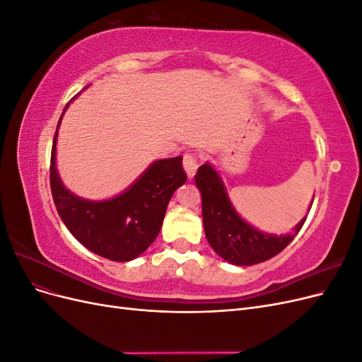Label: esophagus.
I'll return each mask as SVG.
<instances>
[{
	"label": "esophagus",
	"mask_w": 362,
	"mask_h": 362,
	"mask_svg": "<svg viewBox=\"0 0 362 362\" xmlns=\"http://www.w3.org/2000/svg\"><path fill=\"white\" fill-rule=\"evenodd\" d=\"M182 166L185 173H187V177L193 178L196 175V170H198V157L194 154H185L182 158Z\"/></svg>",
	"instance_id": "obj_1"
}]
</instances>
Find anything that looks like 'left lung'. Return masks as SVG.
<instances>
[{"instance_id": "left-lung-1", "label": "left lung", "mask_w": 362, "mask_h": 362, "mask_svg": "<svg viewBox=\"0 0 362 362\" xmlns=\"http://www.w3.org/2000/svg\"><path fill=\"white\" fill-rule=\"evenodd\" d=\"M194 182L202 194V222L205 237L216 254L234 266H254L270 259L291 243L303 226L306 216L288 234L259 231L238 214L221 172L205 163L194 175ZM314 201V199H313ZM313 201L308 206L311 210Z\"/></svg>"}]
</instances>
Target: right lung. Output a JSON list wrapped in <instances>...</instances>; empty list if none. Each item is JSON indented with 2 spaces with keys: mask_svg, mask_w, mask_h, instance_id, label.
Masks as SVG:
<instances>
[{
  "mask_svg": "<svg viewBox=\"0 0 362 362\" xmlns=\"http://www.w3.org/2000/svg\"><path fill=\"white\" fill-rule=\"evenodd\" d=\"M78 95L64 107L54 136L49 169L52 199L63 223L83 246L107 259L131 261L154 243L172 194L187 180L182 157L152 161L129 187L113 198L92 201L76 196L66 189L57 170V137L64 112Z\"/></svg>",
  "mask_w": 362,
  "mask_h": 362,
  "instance_id": "right-lung-1",
  "label": "right lung"
}]
</instances>
